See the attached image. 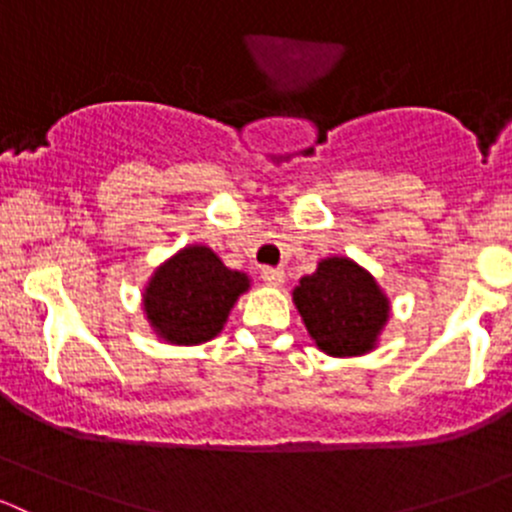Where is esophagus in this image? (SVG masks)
I'll return each instance as SVG.
<instances>
[{
  "label": "esophagus",
  "instance_id": "34e87169",
  "mask_svg": "<svg viewBox=\"0 0 512 512\" xmlns=\"http://www.w3.org/2000/svg\"><path fill=\"white\" fill-rule=\"evenodd\" d=\"M262 280L270 287H282L285 285V270H280V267H262Z\"/></svg>",
  "mask_w": 512,
  "mask_h": 512
}]
</instances>
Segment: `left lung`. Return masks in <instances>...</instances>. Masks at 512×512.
Here are the masks:
<instances>
[{
	"mask_svg": "<svg viewBox=\"0 0 512 512\" xmlns=\"http://www.w3.org/2000/svg\"><path fill=\"white\" fill-rule=\"evenodd\" d=\"M292 302L309 337L329 356L374 352L391 302L371 272L349 257H324L294 287Z\"/></svg>",
	"mask_w": 512,
	"mask_h": 512,
	"instance_id": "8db88e82",
	"label": "left lung"
}]
</instances>
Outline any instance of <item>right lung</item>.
<instances>
[{
  "mask_svg": "<svg viewBox=\"0 0 512 512\" xmlns=\"http://www.w3.org/2000/svg\"><path fill=\"white\" fill-rule=\"evenodd\" d=\"M250 277L225 267L208 245H188L156 267L143 287V312L163 342L205 344L223 332Z\"/></svg>",
  "mask_w": 512,
  "mask_h": 512,
  "instance_id": "right-lung-1",
  "label": "right lung"
}]
</instances>
